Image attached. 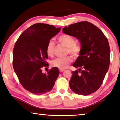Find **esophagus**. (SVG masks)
Returning a JSON list of instances; mask_svg holds the SVG:
<instances>
[{"mask_svg":"<svg viewBox=\"0 0 120 120\" xmlns=\"http://www.w3.org/2000/svg\"><path fill=\"white\" fill-rule=\"evenodd\" d=\"M64 69H59V71L60 72H62V71H64Z\"/></svg>","mask_w":120,"mask_h":120,"instance_id":"esophagus-1","label":"esophagus"}]
</instances>
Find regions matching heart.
Segmentation results:
<instances>
[{"instance_id":"b5f03b06","label":"heart","mask_w":120,"mask_h":120,"mask_svg":"<svg viewBox=\"0 0 120 120\" xmlns=\"http://www.w3.org/2000/svg\"><path fill=\"white\" fill-rule=\"evenodd\" d=\"M59 42L67 47V53H69L72 56L76 58L79 56L81 52V47L79 44L75 43V39L72 36L62 34L58 38ZM54 43L52 40H50L47 44L46 52L49 56L52 57L53 56ZM71 56H67L64 58H58L51 62L53 67H56L59 69H64L67 68L69 64L71 62Z\"/></svg>"}]
</instances>
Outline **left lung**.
Returning a JSON list of instances; mask_svg holds the SVG:
<instances>
[{"instance_id": "8db88e82", "label": "left lung", "mask_w": 120, "mask_h": 120, "mask_svg": "<svg viewBox=\"0 0 120 120\" xmlns=\"http://www.w3.org/2000/svg\"><path fill=\"white\" fill-rule=\"evenodd\" d=\"M62 32L74 37L81 43L79 56L73 64L69 86L75 94L87 96L101 86L109 68L110 47L107 38L91 23L79 22L64 26Z\"/></svg>"}]
</instances>
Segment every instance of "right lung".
I'll list each match as a JSON object with an SVG mask.
<instances>
[{"label": "right lung", "instance_id": "add662e5", "mask_svg": "<svg viewBox=\"0 0 120 120\" xmlns=\"http://www.w3.org/2000/svg\"><path fill=\"white\" fill-rule=\"evenodd\" d=\"M61 28L45 23L34 24L23 32L15 44L13 66L22 86L34 94L41 95L54 86L59 71L53 67L46 74L41 68L48 66L46 47L48 41Z\"/></svg>", "mask_w": 120, "mask_h": 120}]
</instances>
